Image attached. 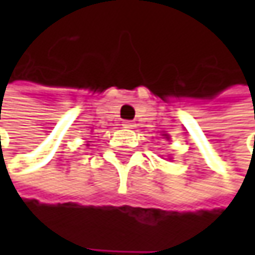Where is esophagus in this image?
Masks as SVG:
<instances>
[{"label":"esophagus","instance_id":"1","mask_svg":"<svg viewBox=\"0 0 255 255\" xmlns=\"http://www.w3.org/2000/svg\"><path fill=\"white\" fill-rule=\"evenodd\" d=\"M126 128H134L135 127V124L132 123V121H124V124H123Z\"/></svg>","mask_w":255,"mask_h":255}]
</instances>
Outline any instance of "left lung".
<instances>
[{
  "mask_svg": "<svg viewBox=\"0 0 255 255\" xmlns=\"http://www.w3.org/2000/svg\"><path fill=\"white\" fill-rule=\"evenodd\" d=\"M165 135H167V134H165ZM165 138H170V137H165Z\"/></svg>",
  "mask_w": 255,
  "mask_h": 255,
  "instance_id": "left-lung-1",
  "label": "left lung"
}]
</instances>
